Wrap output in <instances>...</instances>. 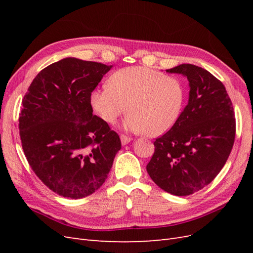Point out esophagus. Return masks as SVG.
Segmentation results:
<instances>
[{
  "label": "esophagus",
  "mask_w": 253,
  "mask_h": 253,
  "mask_svg": "<svg viewBox=\"0 0 253 253\" xmlns=\"http://www.w3.org/2000/svg\"><path fill=\"white\" fill-rule=\"evenodd\" d=\"M120 140H121L122 145H126V144H127L128 142L132 141V138H129V137H127V136H126V135H121V136H120Z\"/></svg>",
  "instance_id": "obj_1"
}]
</instances>
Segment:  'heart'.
Masks as SVG:
<instances>
[{"label":"heart","instance_id":"1","mask_svg":"<svg viewBox=\"0 0 253 253\" xmlns=\"http://www.w3.org/2000/svg\"><path fill=\"white\" fill-rule=\"evenodd\" d=\"M90 104L105 122L114 125L126 110L124 126L131 132L156 136L177 122L185 100L180 81L148 67H126L115 72L109 85L90 93Z\"/></svg>","mask_w":253,"mask_h":253}]
</instances>
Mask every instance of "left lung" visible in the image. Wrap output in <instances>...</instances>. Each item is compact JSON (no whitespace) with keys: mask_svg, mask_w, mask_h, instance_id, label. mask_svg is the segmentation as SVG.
I'll use <instances>...</instances> for the list:
<instances>
[{"mask_svg":"<svg viewBox=\"0 0 253 253\" xmlns=\"http://www.w3.org/2000/svg\"><path fill=\"white\" fill-rule=\"evenodd\" d=\"M166 72L187 77L189 101L170 131L154 142L147 171L166 192L186 196L223 169L235 138L234 112L224 84L208 71L180 64Z\"/></svg>","mask_w":253,"mask_h":253,"instance_id":"obj_1","label":"left lung"}]
</instances>
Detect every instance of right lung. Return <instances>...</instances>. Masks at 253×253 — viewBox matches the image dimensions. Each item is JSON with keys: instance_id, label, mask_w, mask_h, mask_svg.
I'll list each match as a JSON object with an SVG mask.
<instances>
[{"instance_id": "1", "label": "right lung", "mask_w": 253, "mask_h": 253, "mask_svg": "<svg viewBox=\"0 0 253 253\" xmlns=\"http://www.w3.org/2000/svg\"><path fill=\"white\" fill-rule=\"evenodd\" d=\"M111 68L62 59L36 76L22 101L19 129L27 162L45 186L63 197L93 194L121 149L118 134L93 115L89 100Z\"/></svg>"}]
</instances>
